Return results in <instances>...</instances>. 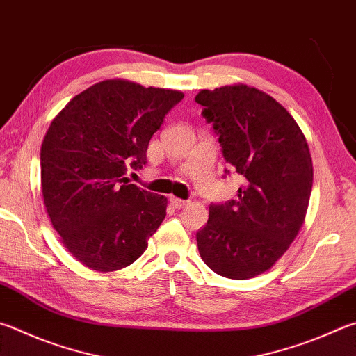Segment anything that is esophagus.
Here are the masks:
<instances>
[{
    "label": "esophagus",
    "mask_w": 356,
    "mask_h": 356,
    "mask_svg": "<svg viewBox=\"0 0 356 356\" xmlns=\"http://www.w3.org/2000/svg\"><path fill=\"white\" fill-rule=\"evenodd\" d=\"M170 202H171V205L174 207V209H185L186 205L190 204V200H184V199H179V197H176V196H171L170 197Z\"/></svg>",
    "instance_id": "esophagus-1"
}]
</instances>
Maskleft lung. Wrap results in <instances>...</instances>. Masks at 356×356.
<instances>
[{
    "mask_svg": "<svg viewBox=\"0 0 356 356\" xmlns=\"http://www.w3.org/2000/svg\"><path fill=\"white\" fill-rule=\"evenodd\" d=\"M196 102L244 182L236 199L210 204L196 234L199 254L219 275L252 279L285 254L305 221L313 186L307 140L285 107L244 83L202 90Z\"/></svg>",
    "mask_w": 356,
    "mask_h": 356,
    "instance_id": "left-lung-1",
    "label": "left lung"
}]
</instances>
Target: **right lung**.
I'll return each mask as SVG.
<instances>
[{"instance_id": "add662e5", "label": "right lung", "mask_w": 356, "mask_h": 356, "mask_svg": "<svg viewBox=\"0 0 356 356\" xmlns=\"http://www.w3.org/2000/svg\"><path fill=\"white\" fill-rule=\"evenodd\" d=\"M184 99L177 90L108 79L74 96L40 151L42 193L53 227L77 261L101 273L132 264L166 216L165 196L129 184L149 140Z\"/></svg>"}]
</instances>
